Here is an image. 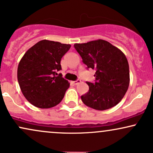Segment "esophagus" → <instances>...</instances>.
<instances>
[{
	"label": "esophagus",
	"instance_id": "obj_1",
	"mask_svg": "<svg viewBox=\"0 0 153 153\" xmlns=\"http://www.w3.org/2000/svg\"><path fill=\"white\" fill-rule=\"evenodd\" d=\"M81 82V80L80 79H77L76 81H74V82H73V84H74V85H77V84H79V83Z\"/></svg>",
	"mask_w": 153,
	"mask_h": 153
}]
</instances>
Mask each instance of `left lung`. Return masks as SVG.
Masks as SVG:
<instances>
[{"instance_id":"obj_1","label":"left lung","mask_w":153,"mask_h":153,"mask_svg":"<svg viewBox=\"0 0 153 153\" xmlns=\"http://www.w3.org/2000/svg\"><path fill=\"white\" fill-rule=\"evenodd\" d=\"M87 69H95L94 83L87 82L89 90L81 97L86 105L96 110L109 109L121 101L129 86L127 58L119 49L103 39L74 44Z\"/></svg>"}]
</instances>
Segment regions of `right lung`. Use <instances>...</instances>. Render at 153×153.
<instances>
[{"label":"right lung","instance_id":"right-lung-1","mask_svg":"<svg viewBox=\"0 0 153 153\" xmlns=\"http://www.w3.org/2000/svg\"><path fill=\"white\" fill-rule=\"evenodd\" d=\"M70 45L43 39L30 48L18 67L19 86L25 99L39 108L56 105L69 87L68 81L57 71Z\"/></svg>","mask_w":153,"mask_h":153}]
</instances>
